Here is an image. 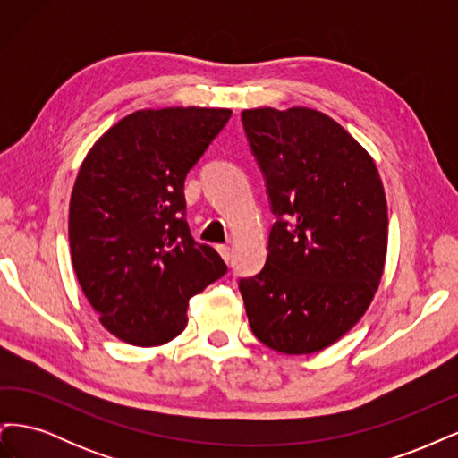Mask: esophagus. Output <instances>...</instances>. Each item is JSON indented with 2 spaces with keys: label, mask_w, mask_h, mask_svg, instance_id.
Masks as SVG:
<instances>
[{
  "label": "esophagus",
  "mask_w": 458,
  "mask_h": 458,
  "mask_svg": "<svg viewBox=\"0 0 458 458\" xmlns=\"http://www.w3.org/2000/svg\"><path fill=\"white\" fill-rule=\"evenodd\" d=\"M217 252L221 254V258H224V259L229 263V259H231V248H229V246L219 244V246H217Z\"/></svg>",
  "instance_id": "1"
}]
</instances>
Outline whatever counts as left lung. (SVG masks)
I'll use <instances>...</instances> for the list:
<instances>
[{
	"label": "left lung",
	"instance_id": "8db88e82",
	"mask_svg": "<svg viewBox=\"0 0 458 458\" xmlns=\"http://www.w3.org/2000/svg\"><path fill=\"white\" fill-rule=\"evenodd\" d=\"M275 224L263 269L239 281L248 323L286 355L325 350L367 311L387 246L384 187L369 152L313 108L241 114Z\"/></svg>",
	"mask_w": 458,
	"mask_h": 458
}]
</instances>
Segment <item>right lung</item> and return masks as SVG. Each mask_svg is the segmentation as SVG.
I'll return each instance as SVG.
<instances>
[{"label": "right lung", "instance_id": "right-lung-1", "mask_svg": "<svg viewBox=\"0 0 458 458\" xmlns=\"http://www.w3.org/2000/svg\"><path fill=\"white\" fill-rule=\"evenodd\" d=\"M227 108L137 110L81 162L68 239L78 283L103 327L160 345L187 327L189 300L227 273L189 231L185 177L225 128Z\"/></svg>", "mask_w": 458, "mask_h": 458}]
</instances>
